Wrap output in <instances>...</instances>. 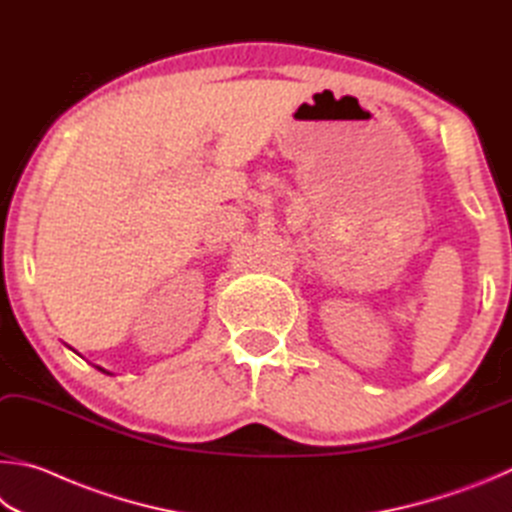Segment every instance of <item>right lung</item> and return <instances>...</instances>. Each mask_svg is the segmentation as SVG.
<instances>
[{
	"label": "right lung",
	"instance_id": "obj_1",
	"mask_svg": "<svg viewBox=\"0 0 512 512\" xmlns=\"http://www.w3.org/2000/svg\"><path fill=\"white\" fill-rule=\"evenodd\" d=\"M96 369H98V371H103V373H107V371H105V369H101V366H96Z\"/></svg>",
	"mask_w": 512,
	"mask_h": 512
}]
</instances>
